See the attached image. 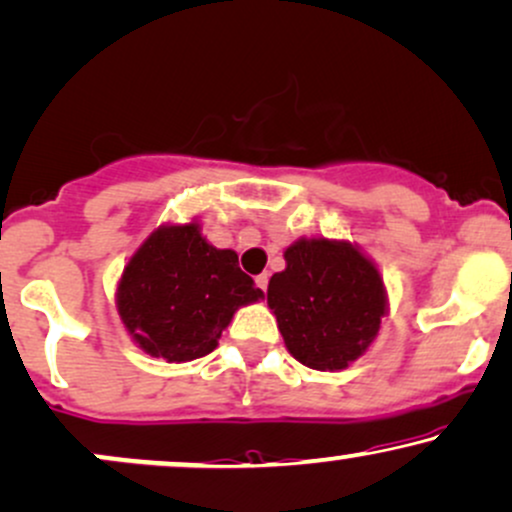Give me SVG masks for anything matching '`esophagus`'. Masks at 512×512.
Returning a JSON list of instances; mask_svg holds the SVG:
<instances>
[{"instance_id":"34e87169","label":"esophagus","mask_w":512,"mask_h":512,"mask_svg":"<svg viewBox=\"0 0 512 512\" xmlns=\"http://www.w3.org/2000/svg\"><path fill=\"white\" fill-rule=\"evenodd\" d=\"M256 285H258V290H263V292H266V290H268V273H261V275H256Z\"/></svg>"}]
</instances>
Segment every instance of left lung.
<instances>
[{
  "label": "left lung",
  "instance_id": "8db88e82",
  "mask_svg": "<svg viewBox=\"0 0 512 512\" xmlns=\"http://www.w3.org/2000/svg\"><path fill=\"white\" fill-rule=\"evenodd\" d=\"M268 282L287 352L316 371H342L374 345L388 314L381 270L347 239L302 237Z\"/></svg>",
  "mask_w": 512,
  "mask_h": 512
}]
</instances>
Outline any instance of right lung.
Masks as SVG:
<instances>
[{
  "label": "right lung",
  "instance_id": "add662e5",
  "mask_svg": "<svg viewBox=\"0 0 512 512\" xmlns=\"http://www.w3.org/2000/svg\"><path fill=\"white\" fill-rule=\"evenodd\" d=\"M263 299L232 249H215L201 222H165L119 275L114 304L136 347L170 364L218 347L234 311Z\"/></svg>",
  "mask_w": 512,
  "mask_h": 512
}]
</instances>
